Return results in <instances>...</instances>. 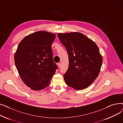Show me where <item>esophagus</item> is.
Here are the masks:
<instances>
[{
  "mask_svg": "<svg viewBox=\"0 0 123 123\" xmlns=\"http://www.w3.org/2000/svg\"><path fill=\"white\" fill-rule=\"evenodd\" d=\"M57 65H58V67L60 68L61 67V64L60 63H57Z\"/></svg>",
  "mask_w": 123,
  "mask_h": 123,
  "instance_id": "34e87169",
  "label": "esophagus"
}]
</instances>
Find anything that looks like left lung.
Wrapping results in <instances>:
<instances>
[{
  "instance_id": "8db88e82",
  "label": "left lung",
  "mask_w": 123,
  "mask_h": 123,
  "mask_svg": "<svg viewBox=\"0 0 123 123\" xmlns=\"http://www.w3.org/2000/svg\"><path fill=\"white\" fill-rule=\"evenodd\" d=\"M69 58L68 70L64 75L66 84L76 90L89 86L98 77L102 57L98 46L79 32L58 33Z\"/></svg>"
}]
</instances>
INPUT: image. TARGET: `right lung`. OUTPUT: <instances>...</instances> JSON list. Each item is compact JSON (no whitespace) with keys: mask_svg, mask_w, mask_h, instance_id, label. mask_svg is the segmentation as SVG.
Here are the masks:
<instances>
[{"mask_svg":"<svg viewBox=\"0 0 123 123\" xmlns=\"http://www.w3.org/2000/svg\"><path fill=\"white\" fill-rule=\"evenodd\" d=\"M55 35L40 31L26 36L14 55L18 73L25 85L40 90L49 85L58 66L53 60L51 45Z\"/></svg>","mask_w":123,"mask_h":123,"instance_id":"1","label":"right lung"}]
</instances>
